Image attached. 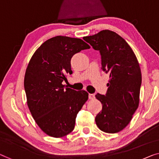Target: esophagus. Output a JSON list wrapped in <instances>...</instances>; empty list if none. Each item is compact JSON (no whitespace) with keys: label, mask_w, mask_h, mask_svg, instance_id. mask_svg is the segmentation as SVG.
I'll return each mask as SVG.
<instances>
[{"label":"esophagus","mask_w":159,"mask_h":159,"mask_svg":"<svg viewBox=\"0 0 159 159\" xmlns=\"http://www.w3.org/2000/svg\"><path fill=\"white\" fill-rule=\"evenodd\" d=\"M89 99H93V98H95V96H94V94L89 93Z\"/></svg>","instance_id":"obj_1"}]
</instances>
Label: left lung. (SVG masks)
Listing matches in <instances>:
<instances>
[{"label":"left lung","mask_w":159,"mask_h":159,"mask_svg":"<svg viewBox=\"0 0 159 159\" xmlns=\"http://www.w3.org/2000/svg\"><path fill=\"white\" fill-rule=\"evenodd\" d=\"M84 39L100 51L103 70L110 73L106 95H96L102 103L96 124L103 132L118 133L129 125L139 107L141 85L139 61L128 43L111 30H103Z\"/></svg>","instance_id":"obj_1"}]
</instances>
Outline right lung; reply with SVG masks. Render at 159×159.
I'll use <instances>...</instances> for the list:
<instances>
[{
  "mask_svg": "<svg viewBox=\"0 0 159 159\" xmlns=\"http://www.w3.org/2000/svg\"><path fill=\"white\" fill-rule=\"evenodd\" d=\"M90 48L82 39L58 35L45 41L28 63L24 77L28 107L40 129L50 136L70 134L89 98L86 91L65 89L62 82L73 73V56Z\"/></svg>",
  "mask_w": 159,
  "mask_h": 159,
  "instance_id": "right-lung-1",
  "label": "right lung"
}]
</instances>
